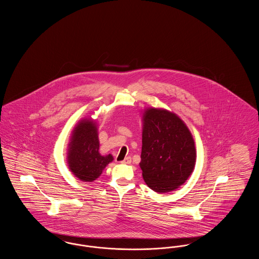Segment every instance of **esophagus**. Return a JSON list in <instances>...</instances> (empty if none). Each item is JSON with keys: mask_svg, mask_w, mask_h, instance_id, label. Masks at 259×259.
Segmentation results:
<instances>
[{"mask_svg": "<svg viewBox=\"0 0 259 259\" xmlns=\"http://www.w3.org/2000/svg\"><path fill=\"white\" fill-rule=\"evenodd\" d=\"M131 161H132L131 157H130V156H128V157H126L125 159L121 161L120 163H121V164H130V163H131Z\"/></svg>", "mask_w": 259, "mask_h": 259, "instance_id": "34e87169", "label": "esophagus"}]
</instances>
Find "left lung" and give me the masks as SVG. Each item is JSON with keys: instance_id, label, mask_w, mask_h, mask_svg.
<instances>
[{"instance_id": "left-lung-1", "label": "left lung", "mask_w": 259, "mask_h": 259, "mask_svg": "<svg viewBox=\"0 0 259 259\" xmlns=\"http://www.w3.org/2000/svg\"><path fill=\"white\" fill-rule=\"evenodd\" d=\"M140 167L149 188L170 192L193 172L196 149L185 122L174 112L149 108L143 113Z\"/></svg>"}]
</instances>
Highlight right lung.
<instances>
[{
	"label": "right lung",
	"mask_w": 259,
	"mask_h": 259,
	"mask_svg": "<svg viewBox=\"0 0 259 259\" xmlns=\"http://www.w3.org/2000/svg\"><path fill=\"white\" fill-rule=\"evenodd\" d=\"M98 129L91 119H82L74 127L68 148L69 169L74 176L87 183L98 179L106 166L113 160L111 154L99 152Z\"/></svg>",
	"instance_id": "1"
}]
</instances>
